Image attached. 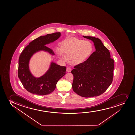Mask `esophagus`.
<instances>
[{"label":"esophagus","mask_w":135,"mask_h":135,"mask_svg":"<svg viewBox=\"0 0 135 135\" xmlns=\"http://www.w3.org/2000/svg\"><path fill=\"white\" fill-rule=\"evenodd\" d=\"M66 71L67 72H70L71 71V68L70 67H67V68L66 69Z\"/></svg>","instance_id":"obj_1"}]
</instances>
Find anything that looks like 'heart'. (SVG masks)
<instances>
[{"label":"heart","instance_id":"heart-1","mask_svg":"<svg viewBox=\"0 0 135 135\" xmlns=\"http://www.w3.org/2000/svg\"><path fill=\"white\" fill-rule=\"evenodd\" d=\"M61 51L69 54L68 61L71 64H78L83 62L91 54L93 50L90 42L76 38L71 37L64 40L61 45ZM58 52H60L57 49ZM61 56L65 59L62 54Z\"/></svg>","mask_w":135,"mask_h":135}]
</instances>
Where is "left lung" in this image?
Here are the masks:
<instances>
[{
  "label": "left lung",
  "instance_id": "obj_1",
  "mask_svg": "<svg viewBox=\"0 0 135 135\" xmlns=\"http://www.w3.org/2000/svg\"><path fill=\"white\" fill-rule=\"evenodd\" d=\"M83 36L93 41L96 50L86 61L74 66L72 70L73 90L81 97H93L103 94L112 84L114 61L99 39Z\"/></svg>",
  "mask_w": 135,
  "mask_h": 135
}]
</instances>
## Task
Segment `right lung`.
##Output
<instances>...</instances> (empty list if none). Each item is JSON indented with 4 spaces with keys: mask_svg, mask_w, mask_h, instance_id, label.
Listing matches in <instances>:
<instances>
[{
    "mask_svg": "<svg viewBox=\"0 0 135 135\" xmlns=\"http://www.w3.org/2000/svg\"><path fill=\"white\" fill-rule=\"evenodd\" d=\"M60 36V32H55L40 36L31 42L20 56L18 75L23 87L28 91L40 95L49 94L55 90L60 79L65 75L66 67L61 66L54 63H52L46 73L39 78L32 75L28 67L31 57L37 51L43 50L54 55L52 49L45 45L57 40Z\"/></svg>",
    "mask_w": 135,
    "mask_h": 135,
    "instance_id": "right-lung-1",
    "label": "right lung"
}]
</instances>
